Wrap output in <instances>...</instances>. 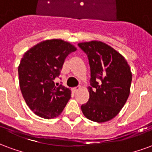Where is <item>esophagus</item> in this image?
<instances>
[{
	"instance_id": "1",
	"label": "esophagus",
	"mask_w": 152,
	"mask_h": 152,
	"mask_svg": "<svg viewBox=\"0 0 152 152\" xmlns=\"http://www.w3.org/2000/svg\"><path fill=\"white\" fill-rule=\"evenodd\" d=\"M81 87H74V88H73V91H75V92H76V91H78V90L80 89Z\"/></svg>"
}]
</instances>
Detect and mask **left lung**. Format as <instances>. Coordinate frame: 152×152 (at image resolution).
Here are the masks:
<instances>
[{"mask_svg":"<svg viewBox=\"0 0 152 152\" xmlns=\"http://www.w3.org/2000/svg\"><path fill=\"white\" fill-rule=\"evenodd\" d=\"M89 60V99L81 106L87 119L106 122L120 113L130 92L132 73L125 57L101 41L78 44Z\"/></svg>","mask_w":152,"mask_h":152,"instance_id":"8db88e82","label":"left lung"}]
</instances>
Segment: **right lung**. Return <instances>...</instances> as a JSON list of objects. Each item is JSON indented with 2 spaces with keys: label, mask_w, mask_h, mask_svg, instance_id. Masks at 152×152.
I'll return each mask as SVG.
<instances>
[{
  "label": "right lung",
  "mask_w": 152,
  "mask_h": 152,
  "mask_svg": "<svg viewBox=\"0 0 152 152\" xmlns=\"http://www.w3.org/2000/svg\"><path fill=\"white\" fill-rule=\"evenodd\" d=\"M77 48L59 39L42 41L24 53L18 65L19 86L30 109L51 119L59 116L71 96V91L55 85L65 59Z\"/></svg>",
  "instance_id": "1"
}]
</instances>
